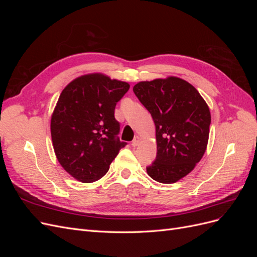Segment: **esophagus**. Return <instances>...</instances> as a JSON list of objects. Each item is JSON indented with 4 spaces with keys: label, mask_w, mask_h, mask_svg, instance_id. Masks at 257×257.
Listing matches in <instances>:
<instances>
[{
    "label": "esophagus",
    "mask_w": 257,
    "mask_h": 257,
    "mask_svg": "<svg viewBox=\"0 0 257 257\" xmlns=\"http://www.w3.org/2000/svg\"><path fill=\"white\" fill-rule=\"evenodd\" d=\"M139 142H141V137L136 136V137L134 138V141L132 142V146H133V147H137L138 144H139Z\"/></svg>",
    "instance_id": "esophagus-1"
}]
</instances>
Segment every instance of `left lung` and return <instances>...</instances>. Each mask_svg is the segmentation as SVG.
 I'll list each match as a JSON object with an SVG mask.
<instances>
[{"mask_svg": "<svg viewBox=\"0 0 257 257\" xmlns=\"http://www.w3.org/2000/svg\"><path fill=\"white\" fill-rule=\"evenodd\" d=\"M133 91L155 124L157 158L147 173L158 182L175 183L192 172L206 151L209 107L191 83L178 77L138 82Z\"/></svg>", "mask_w": 257, "mask_h": 257, "instance_id": "left-lung-1", "label": "left lung"}]
</instances>
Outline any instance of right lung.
<instances>
[{"instance_id": "add662e5", "label": "right lung", "mask_w": 257, "mask_h": 257, "mask_svg": "<svg viewBox=\"0 0 257 257\" xmlns=\"http://www.w3.org/2000/svg\"><path fill=\"white\" fill-rule=\"evenodd\" d=\"M128 89L127 82L89 74L69 82L60 94L50 124L53 149L62 167L78 181L102 178L125 147L118 137L114 108Z\"/></svg>"}]
</instances>
